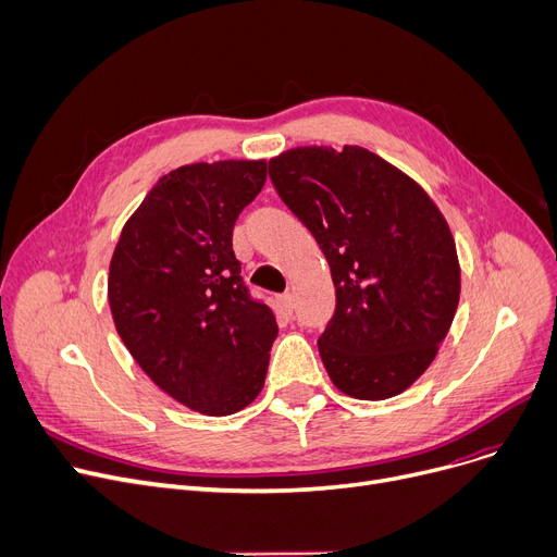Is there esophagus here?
Listing matches in <instances>:
<instances>
[{"mask_svg":"<svg viewBox=\"0 0 557 557\" xmlns=\"http://www.w3.org/2000/svg\"><path fill=\"white\" fill-rule=\"evenodd\" d=\"M281 304H283V310H285L287 314H293V310H295V297H293V293H283V295H281Z\"/></svg>","mask_w":557,"mask_h":557,"instance_id":"obj_1","label":"esophagus"}]
</instances>
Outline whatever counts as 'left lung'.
<instances>
[{"mask_svg":"<svg viewBox=\"0 0 557 557\" xmlns=\"http://www.w3.org/2000/svg\"><path fill=\"white\" fill-rule=\"evenodd\" d=\"M270 178L329 260L337 306L317 344L333 385L362 401L401 394L435 360L460 301L442 210L358 145L287 149Z\"/></svg>","mask_w":557,"mask_h":557,"instance_id":"8db88e82","label":"left lung"}]
</instances>
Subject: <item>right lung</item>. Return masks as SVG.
<instances>
[{
	"mask_svg": "<svg viewBox=\"0 0 557 557\" xmlns=\"http://www.w3.org/2000/svg\"><path fill=\"white\" fill-rule=\"evenodd\" d=\"M268 161L183 165L158 178L120 233L109 268L115 329L143 372L185 408L226 417L264 385L278 333L233 253V226Z\"/></svg>",
	"mask_w": 557,
	"mask_h": 557,
	"instance_id": "add662e5",
	"label": "right lung"
}]
</instances>
